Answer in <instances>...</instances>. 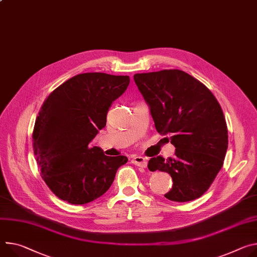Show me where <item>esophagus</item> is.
<instances>
[{"label":"esophagus","instance_id":"1","mask_svg":"<svg viewBox=\"0 0 257 257\" xmlns=\"http://www.w3.org/2000/svg\"><path fill=\"white\" fill-rule=\"evenodd\" d=\"M131 162L133 163L134 165L138 166V167H142V168H146L147 165H148V162H147V159L144 158V157H141V156H135L132 158Z\"/></svg>","mask_w":257,"mask_h":257}]
</instances>
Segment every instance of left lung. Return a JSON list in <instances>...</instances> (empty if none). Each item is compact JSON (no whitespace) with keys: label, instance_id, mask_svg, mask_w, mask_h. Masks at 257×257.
<instances>
[{"label":"left lung","instance_id":"1","mask_svg":"<svg viewBox=\"0 0 257 257\" xmlns=\"http://www.w3.org/2000/svg\"><path fill=\"white\" fill-rule=\"evenodd\" d=\"M134 82L150 105L157 131L170 134L172 158L154 157L151 171L171 175L165 195L174 202L200 198L220 171L227 150V127L220 104L203 83L180 69L135 74Z\"/></svg>","mask_w":257,"mask_h":257}]
</instances>
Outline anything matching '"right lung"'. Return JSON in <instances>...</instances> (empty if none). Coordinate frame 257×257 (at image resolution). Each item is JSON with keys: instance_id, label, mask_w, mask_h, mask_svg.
Listing matches in <instances>:
<instances>
[{"instance_id": "obj_1", "label": "right lung", "mask_w": 257, "mask_h": 257, "mask_svg": "<svg viewBox=\"0 0 257 257\" xmlns=\"http://www.w3.org/2000/svg\"><path fill=\"white\" fill-rule=\"evenodd\" d=\"M129 83V76L85 73L45 99L35 123L33 148L42 178L60 200L83 205L99 198L127 163V157L105 156L92 142L105 126L112 101Z\"/></svg>"}]
</instances>
